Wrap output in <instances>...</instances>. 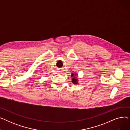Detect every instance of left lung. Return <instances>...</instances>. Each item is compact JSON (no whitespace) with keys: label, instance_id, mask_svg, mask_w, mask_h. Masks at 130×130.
I'll return each instance as SVG.
<instances>
[{"label":"left lung","instance_id":"8db88e82","mask_svg":"<svg viewBox=\"0 0 130 130\" xmlns=\"http://www.w3.org/2000/svg\"><path fill=\"white\" fill-rule=\"evenodd\" d=\"M72 77H73L72 79V82L74 84H78V78L77 77V74L76 73H72L71 75Z\"/></svg>","mask_w":130,"mask_h":130}]
</instances>
